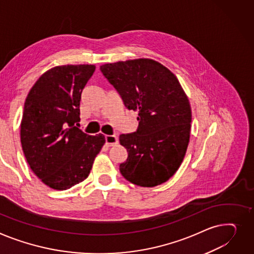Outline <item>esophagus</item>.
<instances>
[{
    "instance_id": "1",
    "label": "esophagus",
    "mask_w": 254,
    "mask_h": 254,
    "mask_svg": "<svg viewBox=\"0 0 254 254\" xmlns=\"http://www.w3.org/2000/svg\"><path fill=\"white\" fill-rule=\"evenodd\" d=\"M105 142H106V145L113 146V145L117 144L118 138L116 136H110V134H106V136H105Z\"/></svg>"
}]
</instances>
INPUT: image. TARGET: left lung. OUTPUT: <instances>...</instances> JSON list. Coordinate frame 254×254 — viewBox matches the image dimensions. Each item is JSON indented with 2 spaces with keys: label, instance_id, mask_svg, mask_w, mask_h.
Segmentation results:
<instances>
[{
  "label": "left lung",
  "instance_id": "8db88e82",
  "mask_svg": "<svg viewBox=\"0 0 254 254\" xmlns=\"http://www.w3.org/2000/svg\"><path fill=\"white\" fill-rule=\"evenodd\" d=\"M100 69L125 106L139 113L137 131L120 136L127 151L121 174L140 187L165 183L179 170L190 141L191 106L179 79L148 58L106 63Z\"/></svg>",
  "mask_w": 254,
  "mask_h": 254
}]
</instances>
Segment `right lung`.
Returning <instances> with one entry per match:
<instances>
[{
    "instance_id": "1",
    "label": "right lung",
    "mask_w": 254,
    "mask_h": 254,
    "mask_svg": "<svg viewBox=\"0 0 254 254\" xmlns=\"http://www.w3.org/2000/svg\"><path fill=\"white\" fill-rule=\"evenodd\" d=\"M91 64L61 65L30 89L20 125L22 150L31 171L48 187L66 190L86 180L105 144L102 133L76 127L81 92L95 71Z\"/></svg>"
}]
</instances>
